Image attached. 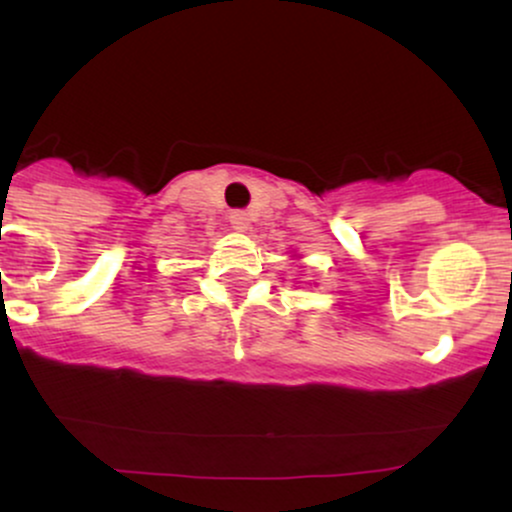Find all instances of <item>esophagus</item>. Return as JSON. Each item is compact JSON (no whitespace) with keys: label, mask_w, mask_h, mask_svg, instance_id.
<instances>
[{"label":"esophagus","mask_w":512,"mask_h":512,"mask_svg":"<svg viewBox=\"0 0 512 512\" xmlns=\"http://www.w3.org/2000/svg\"><path fill=\"white\" fill-rule=\"evenodd\" d=\"M228 221H231V226L236 228V231H248L250 228V219L245 211H231V214H228Z\"/></svg>","instance_id":"obj_1"}]
</instances>
